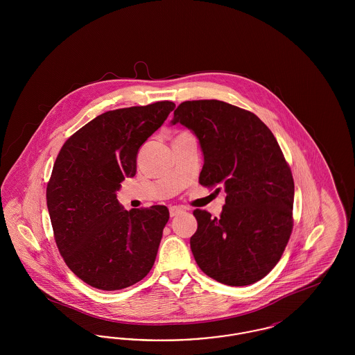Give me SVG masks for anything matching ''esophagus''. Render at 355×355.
Segmentation results:
<instances>
[{"mask_svg":"<svg viewBox=\"0 0 355 355\" xmlns=\"http://www.w3.org/2000/svg\"><path fill=\"white\" fill-rule=\"evenodd\" d=\"M182 211H184V209H181V207H178V206H171L169 209L170 217H175V216L181 214Z\"/></svg>","mask_w":355,"mask_h":355,"instance_id":"34e87169","label":"esophagus"}]
</instances>
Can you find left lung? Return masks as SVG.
<instances>
[{
  "instance_id": "8db88e82",
  "label": "left lung",
  "mask_w": 355,
  "mask_h": 355,
  "mask_svg": "<svg viewBox=\"0 0 355 355\" xmlns=\"http://www.w3.org/2000/svg\"><path fill=\"white\" fill-rule=\"evenodd\" d=\"M175 123L200 141V184L226 193L218 218L200 209L193 213L196 262L220 284L252 285L278 263L293 230L294 181L284 153L254 113L218 100L182 102Z\"/></svg>"
}]
</instances>
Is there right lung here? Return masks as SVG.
Masks as SVG:
<instances>
[{
  "mask_svg": "<svg viewBox=\"0 0 355 355\" xmlns=\"http://www.w3.org/2000/svg\"><path fill=\"white\" fill-rule=\"evenodd\" d=\"M174 102L106 112L64 144L46 187L54 239L69 269L90 286L121 290L152 270L166 206L125 210L121 182L135 177L142 144L161 128Z\"/></svg>",
  "mask_w": 355,
  "mask_h": 355,
  "instance_id": "1",
  "label": "right lung"
}]
</instances>
